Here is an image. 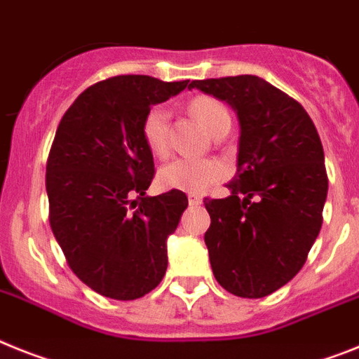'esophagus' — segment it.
<instances>
[{
    "label": "esophagus",
    "mask_w": 359,
    "mask_h": 359,
    "mask_svg": "<svg viewBox=\"0 0 359 359\" xmlns=\"http://www.w3.org/2000/svg\"><path fill=\"white\" fill-rule=\"evenodd\" d=\"M188 201H189V204H191V206H198V204L203 203V197H201V195H195V194H189V197H188Z\"/></svg>",
    "instance_id": "1"
}]
</instances>
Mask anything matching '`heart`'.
<instances>
[{
    "mask_svg": "<svg viewBox=\"0 0 359 359\" xmlns=\"http://www.w3.org/2000/svg\"><path fill=\"white\" fill-rule=\"evenodd\" d=\"M189 113L203 123L208 133H215L222 126H230V113L222 102L210 95H197L188 104ZM142 137L147 149L158 158L170 153V111L165 105H155L147 111L142 122ZM228 173L226 165L213 158H188L180 156L158 171V180L164 188L182 189L201 194L222 180Z\"/></svg>",
    "mask_w": 359,
    "mask_h": 359,
    "instance_id": "heart-1",
    "label": "heart"
}]
</instances>
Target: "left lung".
I'll list each match as a JSON object with an SVG mask.
<instances>
[{
  "instance_id": "obj_1",
  "label": "left lung",
  "mask_w": 359,
  "mask_h": 359,
  "mask_svg": "<svg viewBox=\"0 0 359 359\" xmlns=\"http://www.w3.org/2000/svg\"><path fill=\"white\" fill-rule=\"evenodd\" d=\"M189 87L228 102L241 126L231 195L204 198L213 276L233 296H270L303 268L323 224L328 177L318 129L299 102L259 76Z\"/></svg>"
}]
</instances>
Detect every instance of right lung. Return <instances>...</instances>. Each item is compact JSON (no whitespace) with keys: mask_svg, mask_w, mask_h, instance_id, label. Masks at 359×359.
Returning a JSON list of instances; mask_svg holds the SVG:
<instances>
[{"mask_svg":"<svg viewBox=\"0 0 359 359\" xmlns=\"http://www.w3.org/2000/svg\"><path fill=\"white\" fill-rule=\"evenodd\" d=\"M188 82L102 80L72 102L54 135L45 173L50 230L74 276L111 299L146 296L168 268L165 241L188 197L180 189L146 197L155 162L142 122Z\"/></svg>","mask_w":359,"mask_h":359,"instance_id":"right-lung-1","label":"right lung"}]
</instances>
